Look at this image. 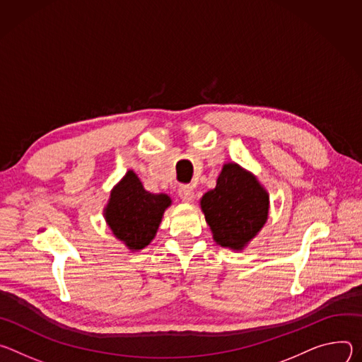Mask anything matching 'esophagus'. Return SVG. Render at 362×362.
<instances>
[{
	"mask_svg": "<svg viewBox=\"0 0 362 362\" xmlns=\"http://www.w3.org/2000/svg\"><path fill=\"white\" fill-rule=\"evenodd\" d=\"M178 195H180V198H181V202H184V203H192V202H194L195 192H194V188H192L191 185H182V187H180V189H178Z\"/></svg>",
	"mask_w": 362,
	"mask_h": 362,
	"instance_id": "obj_1",
	"label": "esophagus"
}]
</instances>
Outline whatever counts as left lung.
Here are the masks:
<instances>
[{"label": "left lung", "instance_id": "obj_1", "mask_svg": "<svg viewBox=\"0 0 362 362\" xmlns=\"http://www.w3.org/2000/svg\"><path fill=\"white\" fill-rule=\"evenodd\" d=\"M214 242L242 252L260 233L269 218L270 198L257 177L235 163H227L214 189L199 199Z\"/></svg>", "mask_w": 362, "mask_h": 362}]
</instances>
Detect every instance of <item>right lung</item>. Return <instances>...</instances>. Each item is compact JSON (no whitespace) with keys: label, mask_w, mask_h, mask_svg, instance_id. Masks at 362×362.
Returning <instances> with one entry per match:
<instances>
[{"label":"right lung","mask_w":362,"mask_h":362,"mask_svg":"<svg viewBox=\"0 0 362 362\" xmlns=\"http://www.w3.org/2000/svg\"><path fill=\"white\" fill-rule=\"evenodd\" d=\"M173 204L167 194L146 191L138 175L129 170L110 191L103 217L116 240L128 250L145 249L156 235L165 210Z\"/></svg>","instance_id":"right-lung-1"}]
</instances>
